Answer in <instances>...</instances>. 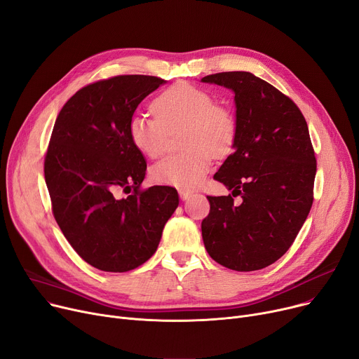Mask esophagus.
<instances>
[{
	"label": "esophagus",
	"mask_w": 359,
	"mask_h": 359,
	"mask_svg": "<svg viewBox=\"0 0 359 359\" xmlns=\"http://www.w3.org/2000/svg\"><path fill=\"white\" fill-rule=\"evenodd\" d=\"M179 196H180V199L182 201H187V199H191L192 198V192H189V191H179Z\"/></svg>",
	"instance_id": "obj_1"
}]
</instances>
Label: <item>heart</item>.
Wrapping results in <instances>:
<instances>
[{
  "mask_svg": "<svg viewBox=\"0 0 359 359\" xmlns=\"http://www.w3.org/2000/svg\"><path fill=\"white\" fill-rule=\"evenodd\" d=\"M156 118L134 113L128 122V135L145 157H158L167 134L184 128L183 148L187 151L167 156L149 170L154 183L191 189L208 173L212 154L219 157L231 149L236 121L229 109L215 104L212 94L189 83H177L160 93L153 103Z\"/></svg>",
  "mask_w": 359,
  "mask_h": 359,
  "instance_id": "obj_1",
  "label": "heart"
}]
</instances>
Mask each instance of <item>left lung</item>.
Instances as JSON below:
<instances>
[{"label":"left lung","instance_id":"1","mask_svg":"<svg viewBox=\"0 0 359 359\" xmlns=\"http://www.w3.org/2000/svg\"><path fill=\"white\" fill-rule=\"evenodd\" d=\"M201 81L234 93V153L214 179L243 199L237 207L231 195L206 196L205 249L225 268L259 271L287 253L311 210L317 164L309 126L290 97L252 72H218Z\"/></svg>","mask_w":359,"mask_h":359}]
</instances>
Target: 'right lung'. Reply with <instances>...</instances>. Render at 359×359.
I'll use <instances>...</instances> for the list:
<instances>
[{
	"label": "right lung",
	"instance_id": "obj_1",
	"mask_svg": "<svg viewBox=\"0 0 359 359\" xmlns=\"http://www.w3.org/2000/svg\"><path fill=\"white\" fill-rule=\"evenodd\" d=\"M164 83L151 75H118L88 84L55 121L45 157L53 217L72 249L104 272L145 263L179 205L175 187L140 189L147 163L128 135L138 104ZM121 191L133 195L122 198Z\"/></svg>",
	"mask_w": 359,
	"mask_h": 359
}]
</instances>
